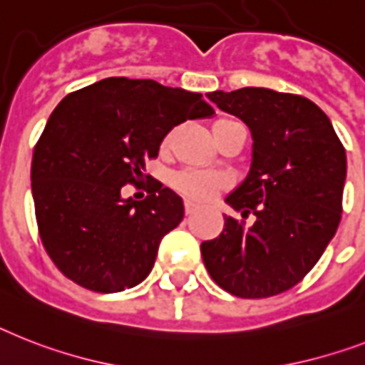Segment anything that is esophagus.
I'll list each match as a JSON object with an SVG mask.
<instances>
[{
  "label": "esophagus",
  "mask_w": 365,
  "mask_h": 365,
  "mask_svg": "<svg viewBox=\"0 0 365 365\" xmlns=\"http://www.w3.org/2000/svg\"><path fill=\"white\" fill-rule=\"evenodd\" d=\"M197 210H198V206L195 202H191V200H187V202H185V213H187V215L195 213Z\"/></svg>",
  "instance_id": "esophagus-1"
}]
</instances>
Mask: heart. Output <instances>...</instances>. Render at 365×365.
<instances>
[{"mask_svg": "<svg viewBox=\"0 0 365 365\" xmlns=\"http://www.w3.org/2000/svg\"><path fill=\"white\" fill-rule=\"evenodd\" d=\"M227 123H234V121L221 120L213 125V129L215 127L227 125ZM173 183L174 187L180 192H183L185 197L197 198V200H208L219 189L223 187V178L217 176V174L200 173V170H183V173L174 176Z\"/></svg>", "mask_w": 365, "mask_h": 365, "instance_id": "obj_1", "label": "heart"}]
</instances>
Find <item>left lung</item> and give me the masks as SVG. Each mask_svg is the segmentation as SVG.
Instances as JSON below:
<instances>
[{"label": "left lung", "instance_id": "1", "mask_svg": "<svg viewBox=\"0 0 365 365\" xmlns=\"http://www.w3.org/2000/svg\"><path fill=\"white\" fill-rule=\"evenodd\" d=\"M208 99L250 127V173L225 202L255 221L225 217L223 232L200 245L204 264L234 296L281 294L317 264L341 221L345 148L306 97L242 88Z\"/></svg>", "mask_w": 365, "mask_h": 365}]
</instances>
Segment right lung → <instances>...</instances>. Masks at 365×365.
<instances>
[{
    "label": "right lung",
    "mask_w": 365,
    "mask_h": 365,
    "mask_svg": "<svg viewBox=\"0 0 365 365\" xmlns=\"http://www.w3.org/2000/svg\"><path fill=\"white\" fill-rule=\"evenodd\" d=\"M200 93L155 80L112 76L73 91L50 114L31 161L38 234L59 272L96 292H120L148 277L183 200L159 187L123 198L146 159L185 120L212 118Z\"/></svg>",
    "instance_id": "1"
}]
</instances>
